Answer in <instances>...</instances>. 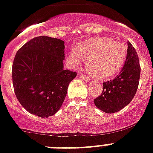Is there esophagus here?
Instances as JSON below:
<instances>
[{"label": "esophagus", "instance_id": "1", "mask_svg": "<svg viewBox=\"0 0 153 153\" xmlns=\"http://www.w3.org/2000/svg\"><path fill=\"white\" fill-rule=\"evenodd\" d=\"M79 77H80L82 79H83V80H85V82H89V81H90V79L88 78L87 76H85L84 74H79Z\"/></svg>", "mask_w": 153, "mask_h": 153}]
</instances>
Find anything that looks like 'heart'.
<instances>
[{"mask_svg": "<svg viewBox=\"0 0 153 153\" xmlns=\"http://www.w3.org/2000/svg\"><path fill=\"white\" fill-rule=\"evenodd\" d=\"M127 48L123 42L109 38H95L77 45L70 54L74 64L87 59L89 71L100 79H108L119 71L123 65Z\"/></svg>", "mask_w": 153, "mask_h": 153, "instance_id": "obj_1", "label": "heart"}]
</instances>
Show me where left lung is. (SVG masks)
Returning a JSON list of instances; mask_svg holds the SVG:
<instances>
[{"mask_svg": "<svg viewBox=\"0 0 153 153\" xmlns=\"http://www.w3.org/2000/svg\"><path fill=\"white\" fill-rule=\"evenodd\" d=\"M126 61L119 75L103 82V91L94 99L98 108L106 113H115L129 105L138 88L141 67L138 56L130 42Z\"/></svg>", "mask_w": 153, "mask_h": 153, "instance_id": "left-lung-1", "label": "left lung"}]
</instances>
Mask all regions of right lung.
<instances>
[{"instance_id": "right-lung-1", "label": "right lung", "mask_w": 153, "mask_h": 153, "mask_svg": "<svg viewBox=\"0 0 153 153\" xmlns=\"http://www.w3.org/2000/svg\"><path fill=\"white\" fill-rule=\"evenodd\" d=\"M64 42L47 36L32 38L21 47L12 64V84L27 111L48 117L58 111L77 73L64 70Z\"/></svg>"}]
</instances>
